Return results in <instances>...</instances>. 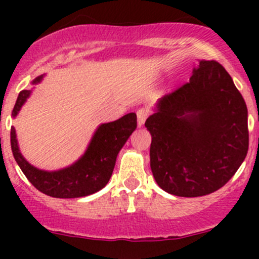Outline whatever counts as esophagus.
<instances>
[{
    "label": "esophagus",
    "instance_id": "34e87169",
    "mask_svg": "<svg viewBox=\"0 0 259 259\" xmlns=\"http://www.w3.org/2000/svg\"><path fill=\"white\" fill-rule=\"evenodd\" d=\"M146 116H148V110L146 109H139L137 111V117H138V126L142 127L144 125Z\"/></svg>",
    "mask_w": 259,
    "mask_h": 259
}]
</instances>
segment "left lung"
Instances as JSON below:
<instances>
[{
	"mask_svg": "<svg viewBox=\"0 0 259 259\" xmlns=\"http://www.w3.org/2000/svg\"><path fill=\"white\" fill-rule=\"evenodd\" d=\"M145 126L154 179L169 194H210L236 174L247 155V105L217 61L199 60L189 82L161 98Z\"/></svg>",
	"mask_w": 259,
	"mask_h": 259,
	"instance_id": "1",
	"label": "left lung"
}]
</instances>
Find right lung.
Listing matches in <instances>:
<instances>
[{"instance_id": "1", "label": "right lung", "mask_w": 259, "mask_h": 259, "mask_svg": "<svg viewBox=\"0 0 259 259\" xmlns=\"http://www.w3.org/2000/svg\"><path fill=\"white\" fill-rule=\"evenodd\" d=\"M44 75L36 77L32 83H38ZM32 90L18 94L12 110L16 117ZM137 129V114L129 113L111 122L99 125L94 133L85 153L75 163L59 170H42L31 165L18 148L16 130L11 127V149L26 178L44 194L54 198H80L94 194L108 184L113 174L116 156L133 132Z\"/></svg>"}]
</instances>
